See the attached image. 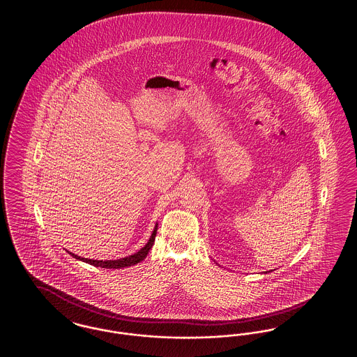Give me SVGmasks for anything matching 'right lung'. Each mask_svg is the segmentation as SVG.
Here are the masks:
<instances>
[{"instance_id":"1","label":"right lung","mask_w":357,"mask_h":357,"mask_svg":"<svg viewBox=\"0 0 357 357\" xmlns=\"http://www.w3.org/2000/svg\"><path fill=\"white\" fill-rule=\"evenodd\" d=\"M156 230H158V225L155 226L153 229V234L149 239V242L144 245V248H142L137 253L132 255H128V257H124V258H120V259H111V261H99V259H88V258H82L79 255H73V253H69L73 258L76 259H80L83 262H86L89 265H93V266H98V268H105V269H120V268H127V266H132L136 265L137 262L143 261L150 249L153 248V242H155V237H156Z\"/></svg>"}]
</instances>
